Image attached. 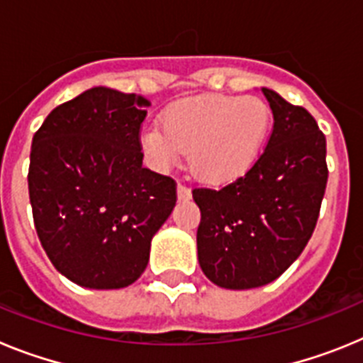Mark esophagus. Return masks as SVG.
<instances>
[{
    "mask_svg": "<svg viewBox=\"0 0 363 363\" xmlns=\"http://www.w3.org/2000/svg\"><path fill=\"white\" fill-rule=\"evenodd\" d=\"M178 200H191V189L184 184H178Z\"/></svg>",
    "mask_w": 363,
    "mask_h": 363,
    "instance_id": "esophagus-1",
    "label": "esophagus"
}]
</instances>
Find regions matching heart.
Segmentation results:
<instances>
[{
	"mask_svg": "<svg viewBox=\"0 0 363 363\" xmlns=\"http://www.w3.org/2000/svg\"><path fill=\"white\" fill-rule=\"evenodd\" d=\"M271 121V108L256 96H194L167 108L162 127L147 125L142 147L158 171L172 169L189 152V167L196 178L227 184L255 165Z\"/></svg>",
	"mask_w": 363,
	"mask_h": 363,
	"instance_id": "obj_1",
	"label": "heart"
}]
</instances>
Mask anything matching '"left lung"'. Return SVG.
Masks as SVG:
<instances>
[{
	"label": "left lung",
	"mask_w": 363,
	"mask_h": 363,
	"mask_svg": "<svg viewBox=\"0 0 363 363\" xmlns=\"http://www.w3.org/2000/svg\"><path fill=\"white\" fill-rule=\"evenodd\" d=\"M272 133L255 165L220 191L194 189L200 207L198 262L223 289L277 280L313 236L327 185L325 136L303 107L262 89Z\"/></svg>",
	"instance_id": "obj_1"
}]
</instances>
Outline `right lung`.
Here are the masks:
<instances>
[{
  "mask_svg": "<svg viewBox=\"0 0 363 363\" xmlns=\"http://www.w3.org/2000/svg\"><path fill=\"white\" fill-rule=\"evenodd\" d=\"M149 105L143 96L94 86L54 108L32 138L38 238L54 267L82 287L134 284L174 209V179L142 165Z\"/></svg>",
  "mask_w": 363,
  "mask_h": 363,
  "instance_id": "right-lung-1",
  "label": "right lung"
}]
</instances>
